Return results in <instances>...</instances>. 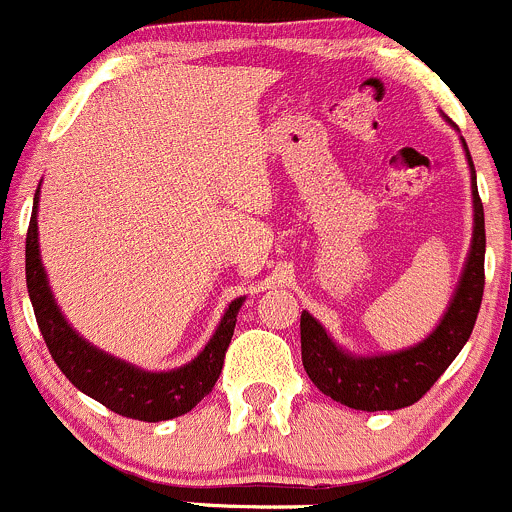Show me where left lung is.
Returning a JSON list of instances; mask_svg holds the SVG:
<instances>
[{"label":"left lung","instance_id":"left-lung-1","mask_svg":"<svg viewBox=\"0 0 512 512\" xmlns=\"http://www.w3.org/2000/svg\"><path fill=\"white\" fill-rule=\"evenodd\" d=\"M468 161L473 174V246L448 313L426 341L401 353L356 358L341 351L311 313H301L303 368L313 386L333 401L368 413L413 406L443 376L473 333L485 286V219L470 154Z\"/></svg>","mask_w":512,"mask_h":512}]
</instances>
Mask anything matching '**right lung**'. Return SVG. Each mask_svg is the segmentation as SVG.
Wrapping results in <instances>:
<instances>
[{
    "mask_svg": "<svg viewBox=\"0 0 512 512\" xmlns=\"http://www.w3.org/2000/svg\"><path fill=\"white\" fill-rule=\"evenodd\" d=\"M37 204L39 189L34 194L32 221H29L27 231V288L39 331H42L44 343H47L59 371L79 391L124 418L159 423L189 413L201 398L214 391L216 381H219L226 348L234 336L236 313H239L244 298L231 301L214 338L206 343L204 351L189 366L169 373H149L124 361H116L109 353L96 351L82 336H77V331L59 313L52 291H49L42 258H39Z\"/></svg>",
    "mask_w": 512,
    "mask_h": 512,
    "instance_id": "add662e5",
    "label": "right lung"
}]
</instances>
